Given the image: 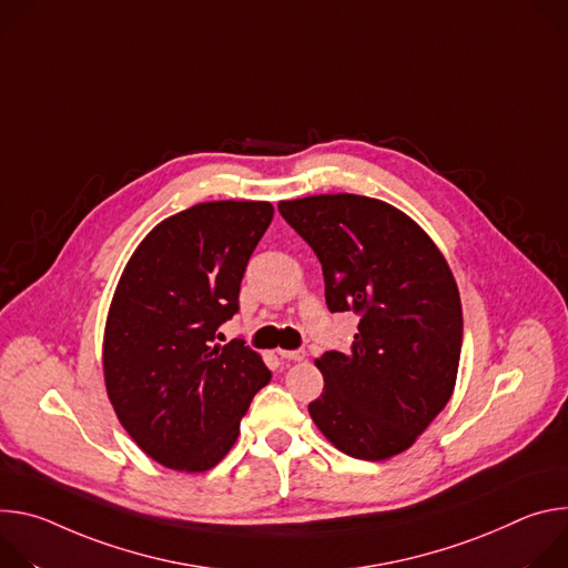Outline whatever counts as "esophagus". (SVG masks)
I'll return each instance as SVG.
<instances>
[{
    "instance_id": "esophagus-1",
    "label": "esophagus",
    "mask_w": 568,
    "mask_h": 568,
    "mask_svg": "<svg viewBox=\"0 0 568 568\" xmlns=\"http://www.w3.org/2000/svg\"><path fill=\"white\" fill-rule=\"evenodd\" d=\"M277 354H280L284 361H302V358L306 356L304 349H280Z\"/></svg>"
}]
</instances>
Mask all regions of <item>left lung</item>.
I'll list each match as a JSON object with an SVG mask.
<instances>
[{
    "label": "left lung",
    "instance_id": "obj_1",
    "mask_svg": "<svg viewBox=\"0 0 568 568\" xmlns=\"http://www.w3.org/2000/svg\"><path fill=\"white\" fill-rule=\"evenodd\" d=\"M323 264L329 311L361 316L349 352H325L311 419L343 454L406 452L454 395L463 347L456 280L430 236L397 207L356 194L277 205Z\"/></svg>",
    "mask_w": 568,
    "mask_h": 568
}]
</instances>
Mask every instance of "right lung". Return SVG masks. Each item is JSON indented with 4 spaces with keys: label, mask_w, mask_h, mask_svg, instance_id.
Here are the masks:
<instances>
[{
    "label": "right lung",
    "mask_w": 568,
    "mask_h": 568,
    "mask_svg": "<svg viewBox=\"0 0 568 568\" xmlns=\"http://www.w3.org/2000/svg\"><path fill=\"white\" fill-rule=\"evenodd\" d=\"M271 221L262 201L194 205L155 225L121 273L103 336L105 390L138 447L169 469L219 465L271 382L241 338L216 343Z\"/></svg>",
    "instance_id": "1"
}]
</instances>
